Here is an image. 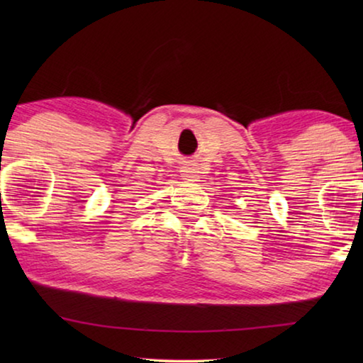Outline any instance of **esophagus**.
I'll return each mask as SVG.
<instances>
[{
	"label": "esophagus",
	"mask_w": 363,
	"mask_h": 363,
	"mask_svg": "<svg viewBox=\"0 0 363 363\" xmlns=\"http://www.w3.org/2000/svg\"><path fill=\"white\" fill-rule=\"evenodd\" d=\"M181 173H182V179L186 182H196L200 179V168L199 164L194 162L184 164Z\"/></svg>",
	"instance_id": "34e87169"
}]
</instances>
